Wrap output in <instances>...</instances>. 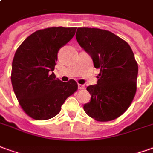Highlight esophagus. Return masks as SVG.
I'll use <instances>...</instances> for the list:
<instances>
[{
  "instance_id": "1",
  "label": "esophagus",
  "mask_w": 153,
  "mask_h": 153,
  "mask_svg": "<svg viewBox=\"0 0 153 153\" xmlns=\"http://www.w3.org/2000/svg\"><path fill=\"white\" fill-rule=\"evenodd\" d=\"M78 89L79 90H83V89H85V86H84V85L78 84Z\"/></svg>"
}]
</instances>
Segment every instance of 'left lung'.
<instances>
[{"mask_svg":"<svg viewBox=\"0 0 153 153\" xmlns=\"http://www.w3.org/2000/svg\"><path fill=\"white\" fill-rule=\"evenodd\" d=\"M76 38L100 69L97 83L87 87L91 101L83 109L99 122H108L123 114L134 98L138 66L131 46L109 30L77 28Z\"/></svg>","mask_w":153,"mask_h":153,"instance_id":"left-lung-1","label":"left lung"}]
</instances>
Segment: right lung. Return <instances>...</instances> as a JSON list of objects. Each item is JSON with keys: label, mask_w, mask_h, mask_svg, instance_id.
Segmentation results:
<instances>
[{"label": "right lung", "mask_w": 153, "mask_h": 153, "mask_svg": "<svg viewBox=\"0 0 153 153\" xmlns=\"http://www.w3.org/2000/svg\"><path fill=\"white\" fill-rule=\"evenodd\" d=\"M76 30L59 26L36 30L16 51L11 84L21 107L31 118L54 117L66 99L77 90L74 80L62 82L53 72L58 51L74 36Z\"/></svg>", "instance_id": "obj_1"}]
</instances>
